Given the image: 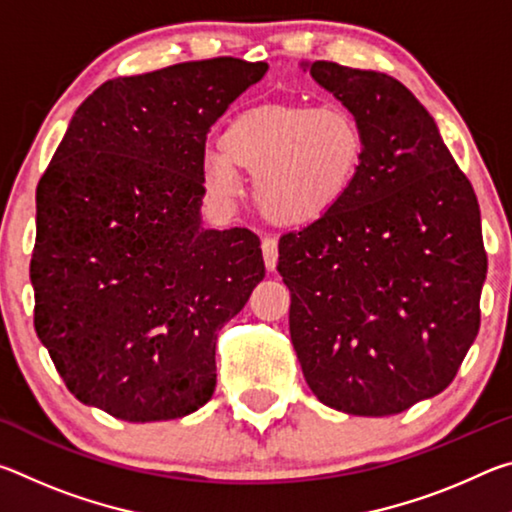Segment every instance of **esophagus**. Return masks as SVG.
I'll return each mask as SVG.
<instances>
[{"label":"esophagus","mask_w":512,"mask_h":512,"mask_svg":"<svg viewBox=\"0 0 512 512\" xmlns=\"http://www.w3.org/2000/svg\"><path fill=\"white\" fill-rule=\"evenodd\" d=\"M262 253H264V264L268 271H275L277 266V241L273 237H266L262 241Z\"/></svg>","instance_id":"34e87169"}]
</instances>
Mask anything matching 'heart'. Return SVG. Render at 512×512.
Masks as SVG:
<instances>
[{
  "label": "heart",
  "mask_w": 512,
  "mask_h": 512,
  "mask_svg": "<svg viewBox=\"0 0 512 512\" xmlns=\"http://www.w3.org/2000/svg\"><path fill=\"white\" fill-rule=\"evenodd\" d=\"M366 158V133L343 106H262L225 128L221 149L201 155V185L216 205L241 198V176L268 219L309 223L350 192Z\"/></svg>",
  "instance_id": "heart-1"
}]
</instances>
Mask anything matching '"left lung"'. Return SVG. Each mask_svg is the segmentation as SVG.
Masks as SVG:
<instances>
[{
  "label": "left lung",
  "mask_w": 512,
  "mask_h": 512,
  "mask_svg": "<svg viewBox=\"0 0 512 512\" xmlns=\"http://www.w3.org/2000/svg\"><path fill=\"white\" fill-rule=\"evenodd\" d=\"M302 67L359 119L366 158L332 210L280 239L291 343L320 402L395 415L445 391L479 334V203L400 81L327 60Z\"/></svg>",
  "instance_id": "1"
}]
</instances>
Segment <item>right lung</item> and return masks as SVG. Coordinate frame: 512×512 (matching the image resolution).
Returning <instances> with one entry per match:
<instances>
[{"instance_id":"obj_1","label":"right lung","mask_w":512,"mask_h":512,"mask_svg":"<svg viewBox=\"0 0 512 512\" xmlns=\"http://www.w3.org/2000/svg\"><path fill=\"white\" fill-rule=\"evenodd\" d=\"M266 63L221 56L106 81L36 189V332L76 400L183 418L216 386V332L264 280L259 239L205 230L201 155Z\"/></svg>"}]
</instances>
